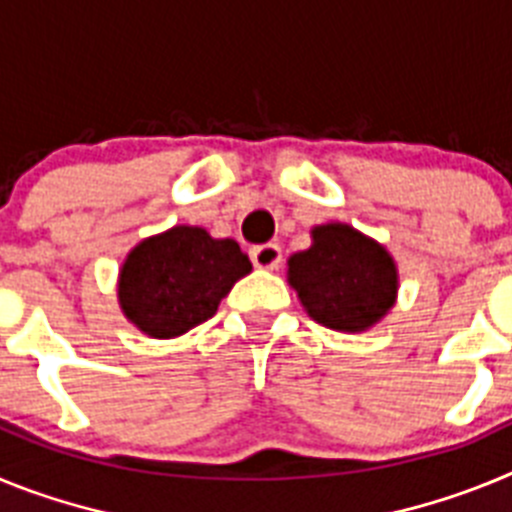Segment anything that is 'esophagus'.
I'll list each match as a JSON object with an SVG mask.
<instances>
[{"label": "esophagus", "mask_w": 512, "mask_h": 512, "mask_svg": "<svg viewBox=\"0 0 512 512\" xmlns=\"http://www.w3.org/2000/svg\"><path fill=\"white\" fill-rule=\"evenodd\" d=\"M251 261L256 269H277L282 264V248L277 243H261L251 248Z\"/></svg>", "instance_id": "esophagus-1"}]
</instances>
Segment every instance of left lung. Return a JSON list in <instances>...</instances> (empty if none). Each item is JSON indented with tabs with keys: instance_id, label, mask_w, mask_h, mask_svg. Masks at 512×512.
I'll return each mask as SVG.
<instances>
[{
	"instance_id": "left-lung-1",
	"label": "left lung",
	"mask_w": 512,
	"mask_h": 512,
	"mask_svg": "<svg viewBox=\"0 0 512 512\" xmlns=\"http://www.w3.org/2000/svg\"><path fill=\"white\" fill-rule=\"evenodd\" d=\"M287 266L302 307L325 328L361 333L395 305V261L387 248L351 225L312 228V246L295 253Z\"/></svg>"
}]
</instances>
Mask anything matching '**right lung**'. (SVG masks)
Returning <instances> with one entry per match:
<instances>
[{"instance_id": "obj_1", "label": "right lung", "mask_w": 512, "mask_h": 512, "mask_svg": "<svg viewBox=\"0 0 512 512\" xmlns=\"http://www.w3.org/2000/svg\"><path fill=\"white\" fill-rule=\"evenodd\" d=\"M248 271L251 261L235 241L176 225L128 253L117 297L125 318L146 336L174 338L210 320Z\"/></svg>"}]
</instances>
